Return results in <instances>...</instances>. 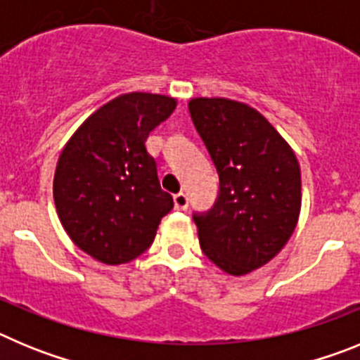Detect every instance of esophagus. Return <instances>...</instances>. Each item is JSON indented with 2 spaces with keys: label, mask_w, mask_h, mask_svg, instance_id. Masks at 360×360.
Masks as SVG:
<instances>
[{
  "label": "esophagus",
  "mask_w": 360,
  "mask_h": 360,
  "mask_svg": "<svg viewBox=\"0 0 360 360\" xmlns=\"http://www.w3.org/2000/svg\"><path fill=\"white\" fill-rule=\"evenodd\" d=\"M173 202L174 209H178V211H186L187 205H189V198H187L186 193H178V195H174Z\"/></svg>",
  "instance_id": "1"
}]
</instances>
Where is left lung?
<instances>
[{
  "mask_svg": "<svg viewBox=\"0 0 360 360\" xmlns=\"http://www.w3.org/2000/svg\"><path fill=\"white\" fill-rule=\"evenodd\" d=\"M189 113L219 176L214 207L193 214L203 254L231 276L269 263L301 211V171L287 141L254 108L196 97Z\"/></svg>",
  "mask_w": 360,
  "mask_h": 360,
  "instance_id": "left-lung-1",
  "label": "left lung"
}]
</instances>
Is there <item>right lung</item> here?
<instances>
[{
	"label": "right lung",
	"instance_id": "right-lung-1",
	"mask_svg": "<svg viewBox=\"0 0 360 360\" xmlns=\"http://www.w3.org/2000/svg\"><path fill=\"white\" fill-rule=\"evenodd\" d=\"M176 108L158 94L119 95L91 113L66 142L53 174V202L70 240L106 265L141 256L173 209L162 191L149 133Z\"/></svg>",
	"mask_w": 360,
	"mask_h": 360
}]
</instances>
